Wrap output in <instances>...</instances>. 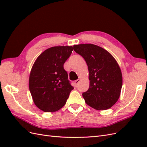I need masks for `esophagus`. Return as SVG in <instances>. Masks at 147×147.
I'll list each match as a JSON object with an SVG mask.
<instances>
[{
    "instance_id": "obj_1",
    "label": "esophagus",
    "mask_w": 147,
    "mask_h": 147,
    "mask_svg": "<svg viewBox=\"0 0 147 147\" xmlns=\"http://www.w3.org/2000/svg\"><path fill=\"white\" fill-rule=\"evenodd\" d=\"M80 79H78V80H75V82H74V84H75V86H77V85H78V84L79 83V82H80Z\"/></svg>"
}]
</instances>
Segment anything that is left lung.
I'll return each instance as SVG.
<instances>
[{"label": "left lung", "instance_id": "8db88e82", "mask_svg": "<svg viewBox=\"0 0 147 147\" xmlns=\"http://www.w3.org/2000/svg\"><path fill=\"white\" fill-rule=\"evenodd\" d=\"M73 47L88 67L90 88L82 94L86 103L96 110L112 107L119 99L123 84L121 71L117 61L109 52L93 44Z\"/></svg>", "mask_w": 147, "mask_h": 147}]
</instances>
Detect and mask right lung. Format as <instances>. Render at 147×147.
<instances>
[{
	"instance_id": "right-lung-1",
	"label": "right lung",
	"mask_w": 147,
	"mask_h": 147,
	"mask_svg": "<svg viewBox=\"0 0 147 147\" xmlns=\"http://www.w3.org/2000/svg\"><path fill=\"white\" fill-rule=\"evenodd\" d=\"M72 51V47H53L44 51L35 61L29 76V90L34 104L43 112L61 109L74 90L64 69Z\"/></svg>"
}]
</instances>
